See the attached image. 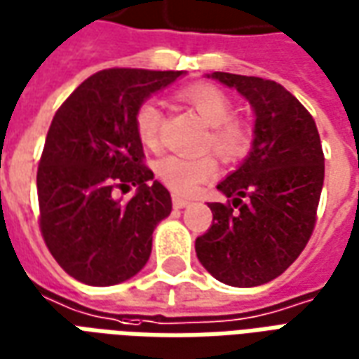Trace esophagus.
Returning <instances> with one entry per match:
<instances>
[{
    "instance_id": "obj_1",
    "label": "esophagus",
    "mask_w": 359,
    "mask_h": 359,
    "mask_svg": "<svg viewBox=\"0 0 359 359\" xmlns=\"http://www.w3.org/2000/svg\"><path fill=\"white\" fill-rule=\"evenodd\" d=\"M188 203H190V200H187V198H182V196H172V208L175 210H182V208H187Z\"/></svg>"
}]
</instances>
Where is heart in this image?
I'll use <instances>...</instances> for the list:
<instances>
[{"label":"heart","instance_id":"b5f03b06","mask_svg":"<svg viewBox=\"0 0 359 359\" xmlns=\"http://www.w3.org/2000/svg\"><path fill=\"white\" fill-rule=\"evenodd\" d=\"M180 97L202 117L208 126H211L205 146L211 148L219 157L226 161H236L250 151L254 144V133L244 121L233 118L234 107L231 97L223 90L198 84L182 90ZM161 123L163 113L156 102H144L134 115V128L138 140L146 148L156 149L161 138ZM156 172L165 187L175 194H194L203 182H208L217 172V161L213 156L182 157L165 156L156 165Z\"/></svg>","mask_w":359,"mask_h":359}]
</instances>
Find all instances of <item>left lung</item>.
Segmentation results:
<instances>
[{
  "instance_id": "left-lung-1",
  "label": "left lung",
  "mask_w": 359,
  "mask_h": 359,
  "mask_svg": "<svg viewBox=\"0 0 359 359\" xmlns=\"http://www.w3.org/2000/svg\"><path fill=\"white\" fill-rule=\"evenodd\" d=\"M254 107V144L217 188L229 203H210L213 223L196 238V256L231 286H259L285 273L313 233L325 157L313 117L278 82L213 73Z\"/></svg>"
}]
</instances>
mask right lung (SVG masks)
Listing matches in <instances>:
<instances>
[{
  "label": "right lung",
  "instance_id": "1",
  "mask_svg": "<svg viewBox=\"0 0 359 359\" xmlns=\"http://www.w3.org/2000/svg\"><path fill=\"white\" fill-rule=\"evenodd\" d=\"M182 71L105 69L67 97L51 121L36 187L43 242L84 285H118L151 254V234L171 213L169 190L144 165L134 115ZM134 186L123 203L118 191Z\"/></svg>",
  "mask_w": 359,
  "mask_h": 359
}]
</instances>
